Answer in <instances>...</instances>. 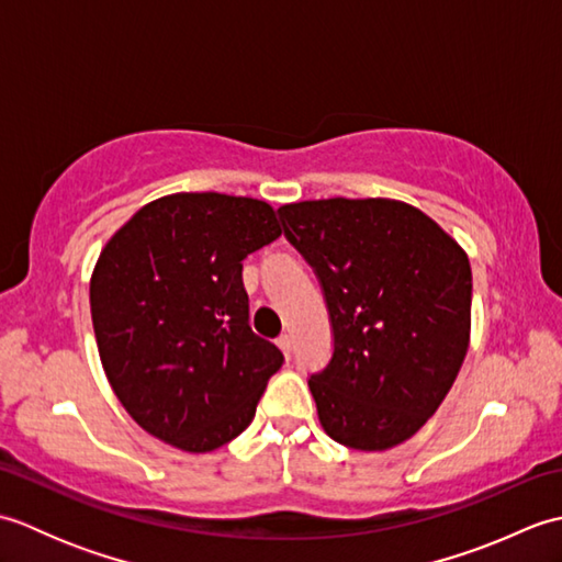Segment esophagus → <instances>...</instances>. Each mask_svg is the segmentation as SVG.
Returning <instances> with one entry per match:
<instances>
[{"instance_id": "1", "label": "esophagus", "mask_w": 562, "mask_h": 562, "mask_svg": "<svg viewBox=\"0 0 562 562\" xmlns=\"http://www.w3.org/2000/svg\"><path fill=\"white\" fill-rule=\"evenodd\" d=\"M278 345H280V350L284 352V357H288V360H290V357H292V338L290 336H280Z\"/></svg>"}]
</instances>
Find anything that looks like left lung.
Segmentation results:
<instances>
[{
	"label": "left lung",
	"instance_id": "8db88e82",
	"mask_svg": "<svg viewBox=\"0 0 562 562\" xmlns=\"http://www.w3.org/2000/svg\"><path fill=\"white\" fill-rule=\"evenodd\" d=\"M278 214L330 318V360L308 376L321 425L350 449L401 445L435 415L469 350V258L398 200H306Z\"/></svg>",
	"mask_w": 562,
	"mask_h": 562
}]
</instances>
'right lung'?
<instances>
[{
    "label": "right lung",
    "instance_id": "obj_1",
    "mask_svg": "<svg viewBox=\"0 0 562 562\" xmlns=\"http://www.w3.org/2000/svg\"><path fill=\"white\" fill-rule=\"evenodd\" d=\"M280 234L262 200L176 193L101 250L89 296L105 376L166 445L212 451L254 420L284 355L250 330L241 270Z\"/></svg>",
    "mask_w": 562,
    "mask_h": 562
}]
</instances>
